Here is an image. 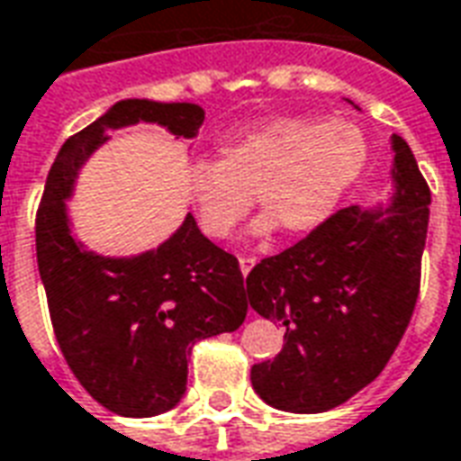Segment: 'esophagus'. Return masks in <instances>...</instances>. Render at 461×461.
Instances as JSON below:
<instances>
[{
    "label": "esophagus",
    "mask_w": 461,
    "mask_h": 461,
    "mask_svg": "<svg viewBox=\"0 0 461 461\" xmlns=\"http://www.w3.org/2000/svg\"><path fill=\"white\" fill-rule=\"evenodd\" d=\"M254 267H257V259H254V257H241V259H240V269H241V274H244V276H247V274H249Z\"/></svg>",
    "instance_id": "34e87169"
}]
</instances>
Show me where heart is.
I'll list each match as a JSON object with an SVG mask.
<instances>
[{
  "instance_id": "1",
  "label": "heart",
  "mask_w": 461,
  "mask_h": 461,
  "mask_svg": "<svg viewBox=\"0 0 461 461\" xmlns=\"http://www.w3.org/2000/svg\"><path fill=\"white\" fill-rule=\"evenodd\" d=\"M367 162L366 132L356 122L279 118L230 135L220 160L192 162L185 192L200 230L227 240L249 214L254 192L264 207L254 231L284 227L303 234L329 220Z\"/></svg>"
}]
</instances>
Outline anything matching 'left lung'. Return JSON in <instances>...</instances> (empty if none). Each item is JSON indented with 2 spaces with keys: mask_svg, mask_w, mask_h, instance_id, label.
Returning a JSON list of instances; mask_svg holds the SVG:
<instances>
[{
  "mask_svg": "<svg viewBox=\"0 0 461 461\" xmlns=\"http://www.w3.org/2000/svg\"><path fill=\"white\" fill-rule=\"evenodd\" d=\"M390 148V204L339 210L247 276V303L286 326L279 356L251 367L267 405L299 415L343 405L383 373L405 333L420 294L429 187L400 135Z\"/></svg>",
  "mask_w": 461,
  "mask_h": 461,
  "instance_id": "1",
  "label": "left lung"
}]
</instances>
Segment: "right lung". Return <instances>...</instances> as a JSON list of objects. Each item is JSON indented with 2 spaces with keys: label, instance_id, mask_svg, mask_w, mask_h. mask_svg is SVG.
I'll use <instances>...</instances> for the list:
<instances>
[{
  "label": "right lung",
  "instance_id": "right-lung-1",
  "mask_svg": "<svg viewBox=\"0 0 461 461\" xmlns=\"http://www.w3.org/2000/svg\"><path fill=\"white\" fill-rule=\"evenodd\" d=\"M204 121L197 104L125 98L61 145L36 212V261L66 363L104 407L152 417L187 390V357L202 339L247 319L240 261L212 244L187 217L155 249L105 257L76 240L66 202L78 172L108 132L155 122L192 140Z\"/></svg>",
  "mask_w": 461,
  "mask_h": 461
}]
</instances>
